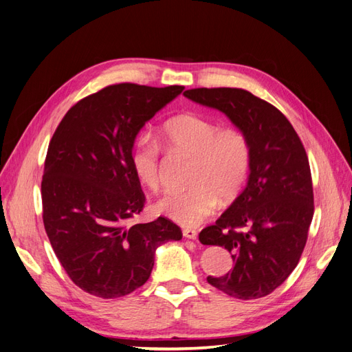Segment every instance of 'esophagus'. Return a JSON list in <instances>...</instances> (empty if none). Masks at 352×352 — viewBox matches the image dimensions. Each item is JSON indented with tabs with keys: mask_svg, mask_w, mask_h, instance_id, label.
Returning <instances> with one entry per match:
<instances>
[{
	"mask_svg": "<svg viewBox=\"0 0 352 352\" xmlns=\"http://www.w3.org/2000/svg\"><path fill=\"white\" fill-rule=\"evenodd\" d=\"M184 236H185L186 239H192V241H195V239H197V236H198V233H197V230H194V229L186 228V229H184Z\"/></svg>",
	"mask_w": 352,
	"mask_h": 352,
	"instance_id": "obj_1",
	"label": "esophagus"
}]
</instances>
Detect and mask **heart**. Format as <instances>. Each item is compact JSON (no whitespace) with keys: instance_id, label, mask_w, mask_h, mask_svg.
I'll return each instance as SVG.
<instances>
[{"instance_id":"b5f03b06","label":"heart","mask_w":352,"mask_h":352,"mask_svg":"<svg viewBox=\"0 0 352 352\" xmlns=\"http://www.w3.org/2000/svg\"><path fill=\"white\" fill-rule=\"evenodd\" d=\"M163 140L175 151L194 157L190 182L185 190H170L155 204L158 214L182 226H197L219 204V197L230 201L248 179L251 150L247 136L236 126L219 124L198 114H180L163 127ZM131 164L140 182L158 189L163 182L160 148L150 136L138 138Z\"/></svg>"}]
</instances>
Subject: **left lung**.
Masks as SVG:
<instances>
[{"mask_svg": "<svg viewBox=\"0 0 352 352\" xmlns=\"http://www.w3.org/2000/svg\"><path fill=\"white\" fill-rule=\"evenodd\" d=\"M197 104L225 113L250 142L247 186L199 242L225 247L233 269L207 282L239 300L273 292L296 267L314 214L310 164L289 120L267 101L239 88L184 92Z\"/></svg>", "mask_w": 352, "mask_h": 352, "instance_id": "left-lung-1", "label": "left lung"}]
</instances>
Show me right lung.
<instances>
[{
  "label": "right lung",
  "instance_id": "right-lung-1",
  "mask_svg": "<svg viewBox=\"0 0 352 352\" xmlns=\"http://www.w3.org/2000/svg\"><path fill=\"white\" fill-rule=\"evenodd\" d=\"M182 91L177 85H111L74 104L52 135L41 184L42 219L63 269L85 292H133L150 278L160 245L182 239L166 217L124 226L145 202L131 164L136 135Z\"/></svg>",
  "mask_w": 352,
  "mask_h": 352
}]
</instances>
